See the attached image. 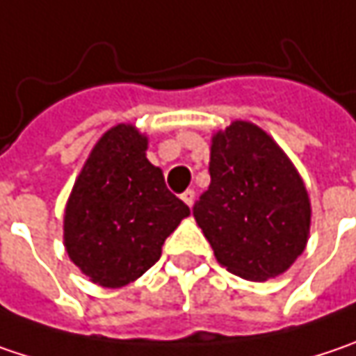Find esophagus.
Listing matches in <instances>:
<instances>
[{
	"label": "esophagus",
	"mask_w": 356,
	"mask_h": 356,
	"mask_svg": "<svg viewBox=\"0 0 356 356\" xmlns=\"http://www.w3.org/2000/svg\"><path fill=\"white\" fill-rule=\"evenodd\" d=\"M181 199L191 207V205H193V201H195V191H193V189H187L185 193H181Z\"/></svg>",
	"instance_id": "1"
}]
</instances>
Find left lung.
Segmentation results:
<instances>
[{"mask_svg": "<svg viewBox=\"0 0 356 356\" xmlns=\"http://www.w3.org/2000/svg\"><path fill=\"white\" fill-rule=\"evenodd\" d=\"M209 175L193 216L216 260L252 282L280 276L310 234V199L292 161L260 127L234 120L211 138Z\"/></svg>", "mask_w": 356, "mask_h": 356, "instance_id": "8db88e82", "label": "left lung"}]
</instances>
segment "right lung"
Listing matches in <instances>:
<instances>
[{
    "label": "right lung",
    "mask_w": 356,
    "mask_h": 356,
    "mask_svg": "<svg viewBox=\"0 0 356 356\" xmlns=\"http://www.w3.org/2000/svg\"><path fill=\"white\" fill-rule=\"evenodd\" d=\"M149 138L135 124H116L98 138L64 211L70 260L104 288L140 278L161 258L165 240L191 211L163 171L147 159Z\"/></svg>",
    "instance_id": "1"
}]
</instances>
